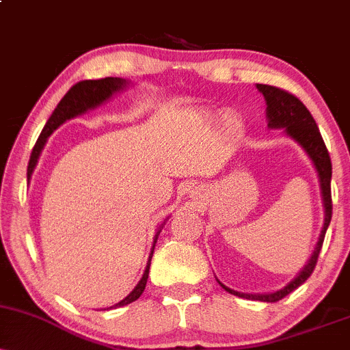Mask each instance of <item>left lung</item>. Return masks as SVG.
Segmentation results:
<instances>
[{
    "mask_svg": "<svg viewBox=\"0 0 350 350\" xmlns=\"http://www.w3.org/2000/svg\"><path fill=\"white\" fill-rule=\"evenodd\" d=\"M256 88L263 94L265 100H267V120L268 126L270 128H284L288 136H291L296 143L301 144L304 151L308 152V156L311 158V161L314 163V167L319 176L321 183V194H323V204H324V226L321 230L319 240H317L314 252H312L311 258L308 260V263L304 265V268L301 270L296 278L290 281L284 288H281L280 291L275 293H267V295H248V293H239L230 290L226 284H219L224 290L232 293V295L240 296L245 299H255V301H265V303H276V301L283 299L284 296L290 295L291 291H295L296 288L306 281L311 273L314 271L317 256H319L321 248H323L324 237H326V230L331 224L332 217V199H331V176H332V164L331 158H329V151L324 144L323 136H321L319 128L312 118V115L309 113V110L304 107V103L301 102L298 97L290 94V92L283 90V88L273 87V85H263V83H256Z\"/></svg>",
    "mask_w": 350,
    "mask_h": 350,
    "instance_id": "1",
    "label": "left lung"
}]
</instances>
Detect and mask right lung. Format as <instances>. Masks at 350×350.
I'll list each match as a JSON object with an SVG mask.
<instances>
[{
    "instance_id": "add662e5",
    "label": "right lung",
    "mask_w": 350,
    "mask_h": 350,
    "mask_svg": "<svg viewBox=\"0 0 350 350\" xmlns=\"http://www.w3.org/2000/svg\"><path fill=\"white\" fill-rule=\"evenodd\" d=\"M126 83H128L126 80L120 79V77H105V79H98V80H82V82L75 83V85L72 87L66 95H64L62 100L59 102V105L55 107V110L52 111L49 120H47L46 126H44L42 133L39 135L38 142H36V144H34L33 152H31V158H29V164H27V180H29L31 176H33V171H34L36 164H38L39 156H41L44 144H46L47 138H49V136L52 135V131L57 130L60 124H62L64 122H67V120L74 118V116H77V115L85 113V111L90 110V108L102 105L105 100L110 98L111 95L116 94V92L123 90V88L126 87ZM163 226H164V224H161V226H159V228H158V232H156L154 243H152V248H151V253H150V260H148L146 270H144V273H143V278L139 280V283L136 284L135 290L131 291L130 295L126 296V298L120 301V303H116L115 306H111V308L126 306V304L133 303V301H136L139 298V296H142L144 288H146L148 275H150L151 256H152V252H154L156 240H158V235H159V232H161Z\"/></svg>"
}]
</instances>
